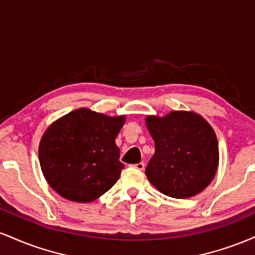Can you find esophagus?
<instances>
[{
  "label": "esophagus",
  "mask_w": 255,
  "mask_h": 255,
  "mask_svg": "<svg viewBox=\"0 0 255 255\" xmlns=\"http://www.w3.org/2000/svg\"><path fill=\"white\" fill-rule=\"evenodd\" d=\"M131 168H134V169H136V170L141 171V170H144V169H145V164L142 162L141 163H137V164L131 165Z\"/></svg>",
  "instance_id": "esophagus-1"
}]
</instances>
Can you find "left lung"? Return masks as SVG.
Segmentation results:
<instances>
[{
    "label": "left lung",
    "mask_w": 255,
    "mask_h": 255,
    "mask_svg": "<svg viewBox=\"0 0 255 255\" xmlns=\"http://www.w3.org/2000/svg\"><path fill=\"white\" fill-rule=\"evenodd\" d=\"M146 127L154 141L146 166L148 181L163 194L176 199L203 192L215 177L218 141L211 125L194 111L175 110L160 118L148 115Z\"/></svg>",
    "instance_id": "1"
}]
</instances>
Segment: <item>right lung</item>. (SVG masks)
Segmentation results:
<instances>
[{
	"instance_id": "add662e5",
	"label": "right lung",
	"mask_w": 255,
	"mask_h": 255,
	"mask_svg": "<svg viewBox=\"0 0 255 255\" xmlns=\"http://www.w3.org/2000/svg\"><path fill=\"white\" fill-rule=\"evenodd\" d=\"M125 122V115L108 116L87 108L52 122L38 148L51 188L77 203H91L109 191L125 168L115 142Z\"/></svg>"
}]
</instances>
